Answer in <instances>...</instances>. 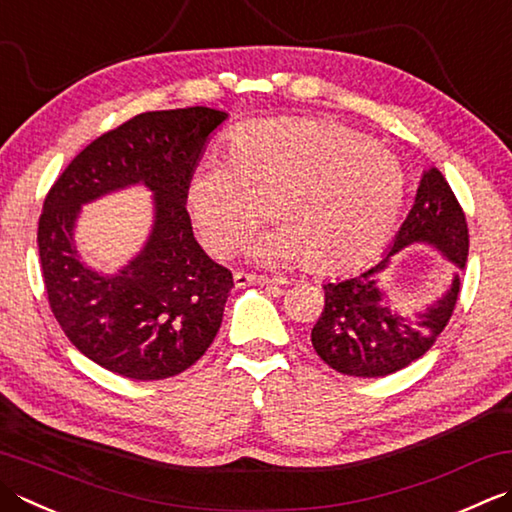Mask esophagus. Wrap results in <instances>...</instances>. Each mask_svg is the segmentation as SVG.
Listing matches in <instances>:
<instances>
[{
    "instance_id": "obj_1",
    "label": "esophagus",
    "mask_w": 512,
    "mask_h": 512,
    "mask_svg": "<svg viewBox=\"0 0 512 512\" xmlns=\"http://www.w3.org/2000/svg\"><path fill=\"white\" fill-rule=\"evenodd\" d=\"M235 286H248V284H257V286H270V288H277L279 284H284L282 279H270L264 275H250V273H235Z\"/></svg>"
}]
</instances>
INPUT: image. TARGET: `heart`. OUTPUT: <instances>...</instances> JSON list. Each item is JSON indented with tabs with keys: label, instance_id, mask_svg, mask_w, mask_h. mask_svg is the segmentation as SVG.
Here are the masks:
<instances>
[{
	"label": "heart",
	"instance_id": "b5f03b06",
	"mask_svg": "<svg viewBox=\"0 0 512 512\" xmlns=\"http://www.w3.org/2000/svg\"><path fill=\"white\" fill-rule=\"evenodd\" d=\"M273 228L250 246L268 262L335 273L368 262L393 233L404 202L397 157L348 126L308 117L255 119L228 137L186 186L188 213L206 248L226 255L259 215Z\"/></svg>",
	"mask_w": 512,
	"mask_h": 512
}]
</instances>
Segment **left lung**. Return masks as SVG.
I'll return each instance as SVG.
<instances>
[{"label": "left lung", "mask_w": 512, "mask_h": 512, "mask_svg": "<svg viewBox=\"0 0 512 512\" xmlns=\"http://www.w3.org/2000/svg\"><path fill=\"white\" fill-rule=\"evenodd\" d=\"M417 243L439 249L456 273L442 296L408 316L392 308L378 282L398 250ZM466 257L464 210L444 175L428 168L419 179L415 204L386 255L364 273L324 286V310L310 333L315 353L337 373L353 377H384L413 364L437 342L453 315Z\"/></svg>", "instance_id": "8db88e82"}]
</instances>
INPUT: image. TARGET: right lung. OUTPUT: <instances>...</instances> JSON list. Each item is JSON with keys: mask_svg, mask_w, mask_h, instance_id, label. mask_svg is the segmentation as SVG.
Segmentation results:
<instances>
[{"mask_svg": "<svg viewBox=\"0 0 512 512\" xmlns=\"http://www.w3.org/2000/svg\"><path fill=\"white\" fill-rule=\"evenodd\" d=\"M226 119L206 106L137 115L88 144L44 199L37 246L50 310L110 373L139 382L184 373L222 326L233 275L197 244L186 186ZM130 185L154 193V226L143 250L104 276L76 253V219L84 203Z\"/></svg>", "mask_w": 512, "mask_h": 512, "instance_id": "add662e5", "label": "right lung"}]
</instances>
